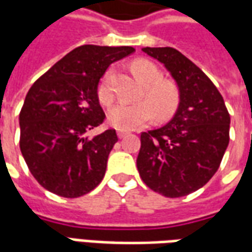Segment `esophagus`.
Masks as SVG:
<instances>
[{
	"mask_svg": "<svg viewBox=\"0 0 252 252\" xmlns=\"http://www.w3.org/2000/svg\"><path fill=\"white\" fill-rule=\"evenodd\" d=\"M126 135H128V131L126 129H123V128H119L117 129V136L123 139V137H126Z\"/></svg>",
	"mask_w": 252,
	"mask_h": 252,
	"instance_id": "1",
	"label": "esophagus"
}]
</instances>
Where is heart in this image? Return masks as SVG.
Returning <instances> with one entry per match:
<instances>
[{"label":"heart","instance_id":"1","mask_svg":"<svg viewBox=\"0 0 252 252\" xmlns=\"http://www.w3.org/2000/svg\"><path fill=\"white\" fill-rule=\"evenodd\" d=\"M132 70L144 83V98L137 102H119L109 110V121L117 128L133 129L146 124L157 116L158 120H167L180 104V89L171 79H164L159 67L148 59H136ZM112 70H106L99 79L97 95L99 102L109 106L115 99L110 82Z\"/></svg>","mask_w":252,"mask_h":252}]
</instances>
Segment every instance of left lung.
<instances>
[{"label": "left lung", "mask_w": 252, "mask_h": 252, "mask_svg": "<svg viewBox=\"0 0 252 252\" xmlns=\"http://www.w3.org/2000/svg\"><path fill=\"white\" fill-rule=\"evenodd\" d=\"M143 51L171 72L180 105L166 126L142 132L137 170L154 191L184 197L202 188L219 169L229 143L231 117L216 86L185 55L171 47Z\"/></svg>", "instance_id": "obj_1"}]
</instances>
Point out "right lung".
<instances>
[{
	"label": "right lung",
	"mask_w": 252,
	"mask_h": 252,
	"mask_svg": "<svg viewBox=\"0 0 252 252\" xmlns=\"http://www.w3.org/2000/svg\"><path fill=\"white\" fill-rule=\"evenodd\" d=\"M133 47H77L44 72L20 112V150L31 174L54 194L77 198L99 185L115 129L90 136L105 113L97 88L106 68Z\"/></svg>",
	"instance_id": "obj_1"
}]
</instances>
